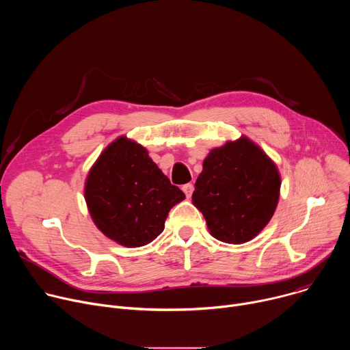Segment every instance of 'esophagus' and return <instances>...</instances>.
I'll use <instances>...</instances> for the list:
<instances>
[{"instance_id":"34e87169","label":"esophagus","mask_w":350,"mask_h":350,"mask_svg":"<svg viewBox=\"0 0 350 350\" xmlns=\"http://www.w3.org/2000/svg\"><path fill=\"white\" fill-rule=\"evenodd\" d=\"M183 191H184V193L187 195V198H191V195H192V192H193V185H192L191 183H188V184L183 185Z\"/></svg>"}]
</instances>
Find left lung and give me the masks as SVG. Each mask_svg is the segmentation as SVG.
Instances as JSON below:
<instances>
[{"instance_id": "1", "label": "left lung", "mask_w": 350, "mask_h": 350, "mask_svg": "<svg viewBox=\"0 0 350 350\" xmlns=\"http://www.w3.org/2000/svg\"><path fill=\"white\" fill-rule=\"evenodd\" d=\"M281 177L275 163L247 137L215 148L198 176L192 204L204 215L216 239L243 243L273 217Z\"/></svg>"}]
</instances>
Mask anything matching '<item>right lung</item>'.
Returning <instances> with one entry per match:
<instances>
[{
  "label": "right lung",
  "mask_w": 350,
  "mask_h": 350,
  "mask_svg": "<svg viewBox=\"0 0 350 350\" xmlns=\"http://www.w3.org/2000/svg\"><path fill=\"white\" fill-rule=\"evenodd\" d=\"M84 198L99 231L123 246L138 247L163 231L170 209L185 195L142 145L119 137L92 165Z\"/></svg>",
  "instance_id": "right-lung-1"
}]
</instances>
